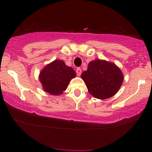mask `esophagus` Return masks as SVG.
I'll use <instances>...</instances> for the list:
<instances>
[{"mask_svg":"<svg viewBox=\"0 0 152 152\" xmlns=\"http://www.w3.org/2000/svg\"><path fill=\"white\" fill-rule=\"evenodd\" d=\"M76 74H77V76H81V69H80V68H78V69H76Z\"/></svg>","mask_w":152,"mask_h":152,"instance_id":"esophagus-1","label":"esophagus"}]
</instances>
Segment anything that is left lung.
Listing matches in <instances>:
<instances>
[{"label":"left lung","mask_w":152,"mask_h":152,"mask_svg":"<svg viewBox=\"0 0 152 152\" xmlns=\"http://www.w3.org/2000/svg\"><path fill=\"white\" fill-rule=\"evenodd\" d=\"M81 77L91 95L101 100L117 93L124 78L116 64L99 58L89 62L87 70L82 73Z\"/></svg>","instance_id":"1"}]
</instances>
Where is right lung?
<instances>
[{
	"label": "right lung",
	"instance_id": "obj_1",
	"mask_svg": "<svg viewBox=\"0 0 152 152\" xmlns=\"http://www.w3.org/2000/svg\"><path fill=\"white\" fill-rule=\"evenodd\" d=\"M76 72L62 60L56 59L40 71L38 78L45 92L50 95H61L65 91Z\"/></svg>",
	"mask_w": 152,
	"mask_h": 152
}]
</instances>
